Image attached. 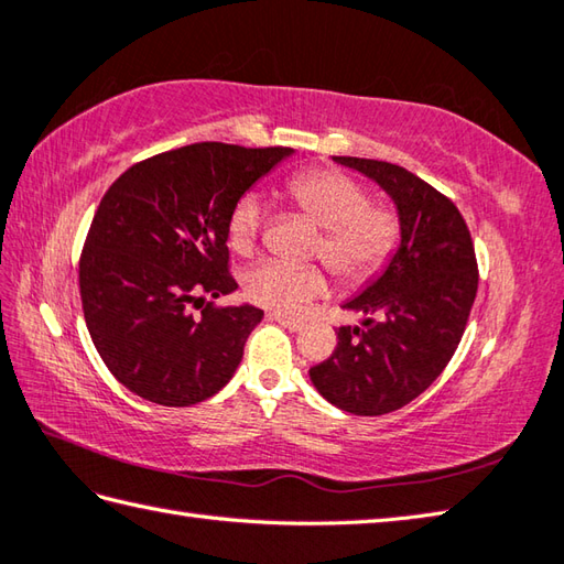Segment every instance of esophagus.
Wrapping results in <instances>:
<instances>
[{"label":"esophagus","instance_id":"1","mask_svg":"<svg viewBox=\"0 0 564 564\" xmlns=\"http://www.w3.org/2000/svg\"><path fill=\"white\" fill-rule=\"evenodd\" d=\"M271 319H275V323H281L285 329H291V333H301V329L305 327L303 319L297 317H291V315H281V313H273Z\"/></svg>","mask_w":564,"mask_h":564}]
</instances>
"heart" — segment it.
<instances>
[{"mask_svg":"<svg viewBox=\"0 0 564 564\" xmlns=\"http://www.w3.org/2000/svg\"><path fill=\"white\" fill-rule=\"evenodd\" d=\"M289 203L319 227L311 257L323 259L345 285H361L386 269L401 241V217L389 203L369 200V187L347 173L311 169L291 175L283 187ZM267 205L259 193H245L229 213L231 251H253ZM251 303L295 315L327 291V273L317 263L259 261L241 275Z\"/></svg>","mask_w":564,"mask_h":564,"instance_id":"heart-1","label":"heart"}]
</instances>
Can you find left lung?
I'll list each match as a JSON object with an SVG mask.
<instances>
[{
	"label": "left lung",
	"mask_w": 564,
	"mask_h": 564,
	"mask_svg": "<svg viewBox=\"0 0 564 564\" xmlns=\"http://www.w3.org/2000/svg\"><path fill=\"white\" fill-rule=\"evenodd\" d=\"M393 197L401 247L389 269L347 311L337 347L311 379L323 399L355 415H383L417 399L449 364L477 297L479 269L465 217L447 195L395 163L335 156Z\"/></svg>",
	"instance_id": "1"
}]
</instances>
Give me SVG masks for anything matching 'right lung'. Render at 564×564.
Instances as JSON below:
<instances>
[{"label":"right lung","instance_id":"1","mask_svg":"<svg viewBox=\"0 0 564 564\" xmlns=\"http://www.w3.org/2000/svg\"><path fill=\"white\" fill-rule=\"evenodd\" d=\"M289 153L203 141L139 161L109 185L80 253V301L99 357L131 393L183 408L237 371L263 311L205 297L237 289L229 213Z\"/></svg>","mask_w":564,"mask_h":564}]
</instances>
